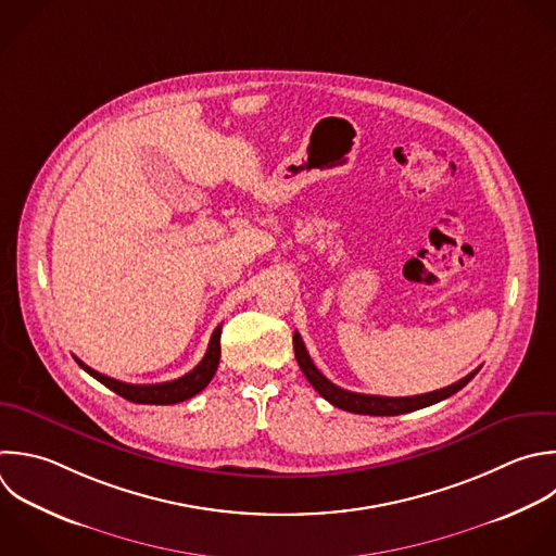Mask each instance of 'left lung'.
Wrapping results in <instances>:
<instances>
[{"instance_id": "left-lung-1", "label": "left lung", "mask_w": 556, "mask_h": 556, "mask_svg": "<svg viewBox=\"0 0 556 556\" xmlns=\"http://www.w3.org/2000/svg\"><path fill=\"white\" fill-rule=\"evenodd\" d=\"M293 350H295V358L298 365L302 369V374L308 378V382L315 387V391L328 400L332 406L350 410V413H358V415H402V413H410L430 404H437L450 395H454L456 391H460L476 374L478 369H473L471 374H467L465 378H460L458 382H452L443 389L430 391V393H421V395H408V397H384V395H367V393H354L348 389H341L337 384H332L311 361L304 341L300 337V332L293 334Z\"/></svg>"}]
</instances>
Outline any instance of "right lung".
I'll use <instances>...</instances> for the list:
<instances>
[{"instance_id": "1", "label": "right lung", "mask_w": 556, "mask_h": 556, "mask_svg": "<svg viewBox=\"0 0 556 556\" xmlns=\"http://www.w3.org/2000/svg\"><path fill=\"white\" fill-rule=\"evenodd\" d=\"M219 337H222V326L215 328L208 350L204 354V358L185 376L169 380V382H156V384H130V382H122L115 380L111 376H104L96 369H91L89 365H85L80 358L78 365L91 374L96 380H100L104 387H109L111 391H115L117 395L135 402V404H176V402H185L193 395H198L215 376L217 365H219V356H222V345H219Z\"/></svg>"}]
</instances>
